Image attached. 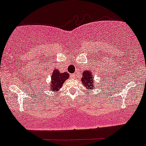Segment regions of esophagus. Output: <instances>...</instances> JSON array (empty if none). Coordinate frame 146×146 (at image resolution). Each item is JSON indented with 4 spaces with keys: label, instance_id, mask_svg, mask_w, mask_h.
Segmentation results:
<instances>
[{
    "label": "esophagus",
    "instance_id": "esophagus-1",
    "mask_svg": "<svg viewBox=\"0 0 146 146\" xmlns=\"http://www.w3.org/2000/svg\"><path fill=\"white\" fill-rule=\"evenodd\" d=\"M71 76L72 78L75 79V78H76V76H77V73H73V74L71 75Z\"/></svg>",
    "mask_w": 146,
    "mask_h": 146
}]
</instances>
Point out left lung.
<instances>
[{
	"mask_svg": "<svg viewBox=\"0 0 146 146\" xmlns=\"http://www.w3.org/2000/svg\"><path fill=\"white\" fill-rule=\"evenodd\" d=\"M94 78V76L92 74V71H88V70L83 71L81 81H82V84H83L88 92H89V90H93L94 89L97 88L96 87Z\"/></svg>",
	"mask_w": 146,
	"mask_h": 146,
	"instance_id": "1",
	"label": "left lung"
}]
</instances>
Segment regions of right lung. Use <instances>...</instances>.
<instances>
[{
    "label": "right lung",
    "instance_id": "obj_1",
    "mask_svg": "<svg viewBox=\"0 0 146 146\" xmlns=\"http://www.w3.org/2000/svg\"><path fill=\"white\" fill-rule=\"evenodd\" d=\"M68 78H69V74L68 73L66 72L61 73L59 69L57 68L54 69L52 74L50 83L47 86L48 90L55 93L58 92V91H59L62 88L64 82Z\"/></svg>",
    "mask_w": 146,
    "mask_h": 146
}]
</instances>
